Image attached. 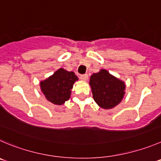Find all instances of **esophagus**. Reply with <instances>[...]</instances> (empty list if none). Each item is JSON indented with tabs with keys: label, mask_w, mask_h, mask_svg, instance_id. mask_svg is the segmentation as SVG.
<instances>
[{
	"label": "esophagus",
	"mask_w": 161,
	"mask_h": 161,
	"mask_svg": "<svg viewBox=\"0 0 161 161\" xmlns=\"http://www.w3.org/2000/svg\"><path fill=\"white\" fill-rule=\"evenodd\" d=\"M80 80H81L86 81V80H88V74H84V75H81V76H80Z\"/></svg>",
	"instance_id": "34e87169"
}]
</instances>
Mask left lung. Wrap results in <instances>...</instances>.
I'll use <instances>...</instances> for the list:
<instances>
[{
    "label": "left lung",
    "instance_id": "left-lung-1",
    "mask_svg": "<svg viewBox=\"0 0 161 161\" xmlns=\"http://www.w3.org/2000/svg\"><path fill=\"white\" fill-rule=\"evenodd\" d=\"M89 85L94 100L104 109L117 106L125 95V83L106 69L93 73L90 77Z\"/></svg>",
    "mask_w": 161,
    "mask_h": 161
}]
</instances>
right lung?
Returning <instances> with one entry per match:
<instances>
[{
	"label": "right lung",
	"mask_w": 161,
	"mask_h": 161,
	"mask_svg": "<svg viewBox=\"0 0 161 161\" xmlns=\"http://www.w3.org/2000/svg\"><path fill=\"white\" fill-rule=\"evenodd\" d=\"M76 80L78 78L73 72L61 68L40 82L41 91L49 102L56 105H62L69 99L71 89Z\"/></svg>",
	"instance_id": "add662e5"
}]
</instances>
